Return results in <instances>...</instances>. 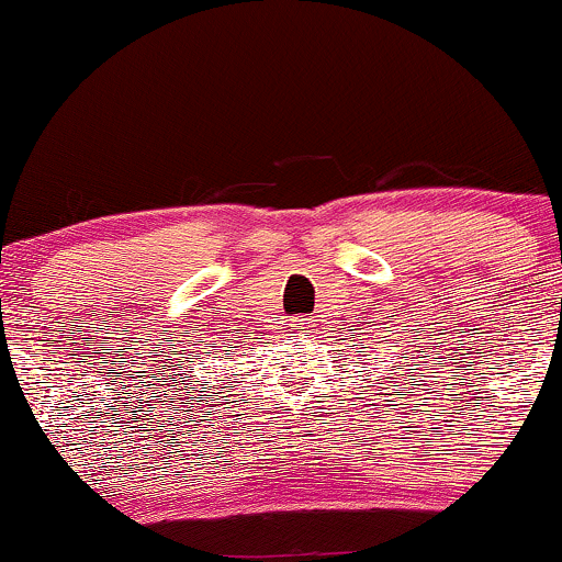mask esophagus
<instances>
[{"mask_svg": "<svg viewBox=\"0 0 562 562\" xmlns=\"http://www.w3.org/2000/svg\"><path fill=\"white\" fill-rule=\"evenodd\" d=\"M288 322H290V329L301 337L308 335L311 327H314V319H308V316H293V319H288Z\"/></svg>", "mask_w": 562, "mask_h": 562, "instance_id": "34e87169", "label": "esophagus"}]
</instances>
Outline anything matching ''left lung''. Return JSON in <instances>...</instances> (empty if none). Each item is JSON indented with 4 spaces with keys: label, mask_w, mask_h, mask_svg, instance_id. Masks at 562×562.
<instances>
[{
    "label": "left lung",
    "mask_w": 562,
    "mask_h": 562,
    "mask_svg": "<svg viewBox=\"0 0 562 562\" xmlns=\"http://www.w3.org/2000/svg\"><path fill=\"white\" fill-rule=\"evenodd\" d=\"M358 353H361V350H358ZM422 353H424V350H422ZM424 358V356H422ZM403 363H408V353H403ZM403 369V367H401ZM405 371H408V374H414V371H411V369H405ZM395 374H397V369H395ZM384 380H390V376H384ZM405 382H408V380H405ZM392 387H397V384H392ZM384 390H390V387H384ZM384 395H387V392H384Z\"/></svg>",
    "instance_id": "obj_1"
}]
</instances>
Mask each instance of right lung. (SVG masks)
Here are the masks:
<instances>
[{
	"label": "right lung",
	"mask_w": 562,
	"mask_h": 562,
	"mask_svg": "<svg viewBox=\"0 0 562 562\" xmlns=\"http://www.w3.org/2000/svg\"><path fill=\"white\" fill-rule=\"evenodd\" d=\"M214 348H216V346H214Z\"/></svg>",
	"instance_id": "1"
}]
</instances>
